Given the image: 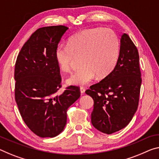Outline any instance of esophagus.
I'll list each match as a JSON object with an SVG mask.
<instances>
[{"instance_id": "1", "label": "esophagus", "mask_w": 159, "mask_h": 159, "mask_svg": "<svg viewBox=\"0 0 159 159\" xmlns=\"http://www.w3.org/2000/svg\"><path fill=\"white\" fill-rule=\"evenodd\" d=\"M80 93H81V94H84V92H85V89L84 87H80Z\"/></svg>"}]
</instances>
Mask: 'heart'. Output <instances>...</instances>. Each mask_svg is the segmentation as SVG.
I'll return each instance as SVG.
<instances>
[{"label": "heart", "mask_w": 159, "mask_h": 159, "mask_svg": "<svg viewBox=\"0 0 159 159\" xmlns=\"http://www.w3.org/2000/svg\"><path fill=\"white\" fill-rule=\"evenodd\" d=\"M119 41L114 32L107 28L86 29L73 35L67 46L60 45L55 57L62 71L70 72L80 59L82 67L67 80L69 84L83 86L95 76L104 79L113 71L119 55Z\"/></svg>", "instance_id": "b5f03b06"}]
</instances>
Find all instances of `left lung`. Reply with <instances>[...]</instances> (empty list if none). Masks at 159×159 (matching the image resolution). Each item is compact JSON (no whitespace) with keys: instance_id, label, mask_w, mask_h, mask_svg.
<instances>
[{"instance_id":"8db88e82","label":"left lung","mask_w":159,"mask_h":159,"mask_svg":"<svg viewBox=\"0 0 159 159\" xmlns=\"http://www.w3.org/2000/svg\"><path fill=\"white\" fill-rule=\"evenodd\" d=\"M141 84L138 50L127 34L124 33L115 68L85 92L94 100L91 114L94 127L111 134L127 126L137 110Z\"/></svg>"}]
</instances>
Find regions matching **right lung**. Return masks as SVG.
<instances>
[{
    "label": "right lung",
    "mask_w": 159,
    "mask_h": 159,
    "mask_svg": "<svg viewBox=\"0 0 159 159\" xmlns=\"http://www.w3.org/2000/svg\"><path fill=\"white\" fill-rule=\"evenodd\" d=\"M68 28L43 27L24 44L15 66V98L28 127L42 138L55 137L64 130L67 111L80 97L78 87L70 86L61 94L60 67L55 52Z\"/></svg>",
    "instance_id": "add662e5"
}]
</instances>
